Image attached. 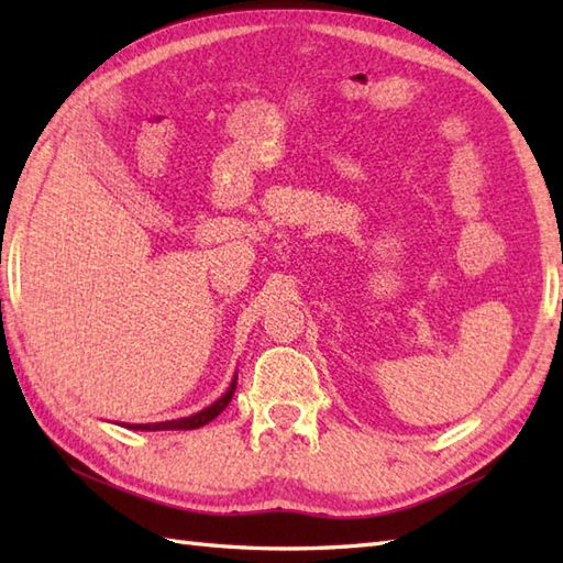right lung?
<instances>
[{
	"label": "right lung",
	"instance_id": "obj_1",
	"mask_svg": "<svg viewBox=\"0 0 563 563\" xmlns=\"http://www.w3.org/2000/svg\"><path fill=\"white\" fill-rule=\"evenodd\" d=\"M234 389H236V375H234V379L230 382V387H227V391L222 394L218 401H212L210 406H206V409L194 413V416L174 418V421H159V423H123V426L130 428V430H194V428L210 423L212 418H218L227 409V404L232 401Z\"/></svg>",
	"mask_w": 563,
	"mask_h": 563
}]
</instances>
